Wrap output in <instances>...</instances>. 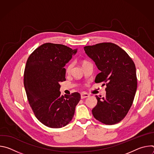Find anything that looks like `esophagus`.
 <instances>
[{
    "mask_svg": "<svg viewBox=\"0 0 154 154\" xmlns=\"http://www.w3.org/2000/svg\"><path fill=\"white\" fill-rule=\"evenodd\" d=\"M90 96V94L85 93H81V99H85L86 97H88Z\"/></svg>",
    "mask_w": 154,
    "mask_h": 154,
    "instance_id": "1",
    "label": "esophagus"
}]
</instances>
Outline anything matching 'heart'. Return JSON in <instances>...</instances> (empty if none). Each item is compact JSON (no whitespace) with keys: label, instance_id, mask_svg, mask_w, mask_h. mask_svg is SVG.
Wrapping results in <instances>:
<instances>
[{"label":"heart","instance_id":"1","mask_svg":"<svg viewBox=\"0 0 154 154\" xmlns=\"http://www.w3.org/2000/svg\"><path fill=\"white\" fill-rule=\"evenodd\" d=\"M89 63V61H86V60H82V62H81V64H82V67L83 66H85L86 63ZM72 68V63H70V64H69L67 66L66 68V72L68 73V74L69 73V72H71Z\"/></svg>","mask_w":154,"mask_h":154}]
</instances>
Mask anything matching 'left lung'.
I'll use <instances>...</instances> for the list:
<instances>
[{"instance_id": "obj_1", "label": "left lung", "mask_w": 154, "mask_h": 154, "mask_svg": "<svg viewBox=\"0 0 154 154\" xmlns=\"http://www.w3.org/2000/svg\"><path fill=\"white\" fill-rule=\"evenodd\" d=\"M86 55L100 70L95 83H106V96H96L93 116L106 125L119 122L133 103L137 88L135 64L127 53L112 42H102L83 48ZM103 83V85H105Z\"/></svg>"}]
</instances>
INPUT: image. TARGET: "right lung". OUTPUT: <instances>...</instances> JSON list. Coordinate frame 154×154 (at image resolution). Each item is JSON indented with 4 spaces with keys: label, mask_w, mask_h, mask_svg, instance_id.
<instances>
[{
    "label": "right lung",
    "mask_w": 154,
    "mask_h": 154,
    "mask_svg": "<svg viewBox=\"0 0 154 154\" xmlns=\"http://www.w3.org/2000/svg\"><path fill=\"white\" fill-rule=\"evenodd\" d=\"M77 49L47 42L36 48L27 59L24 84L27 99L36 118L51 128H61L72 120L79 93L60 96L61 82L66 80L64 68Z\"/></svg>",
    "instance_id": "right-lung-1"
}]
</instances>
